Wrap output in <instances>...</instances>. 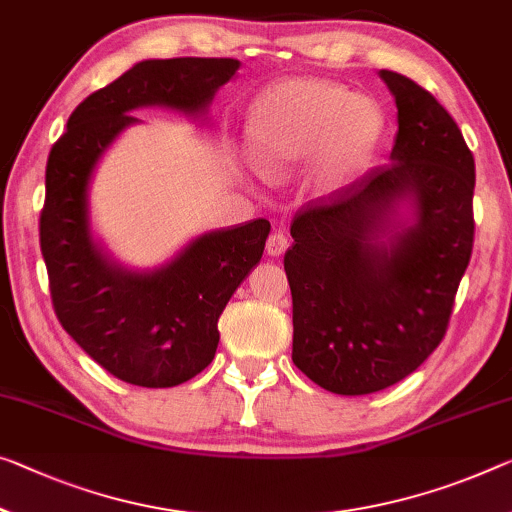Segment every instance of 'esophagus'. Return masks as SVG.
I'll return each instance as SVG.
<instances>
[{"label": "esophagus", "mask_w": 512, "mask_h": 512, "mask_svg": "<svg viewBox=\"0 0 512 512\" xmlns=\"http://www.w3.org/2000/svg\"><path fill=\"white\" fill-rule=\"evenodd\" d=\"M265 249H267V254H270V256H281L283 251L288 249V238L281 231H274L270 238H267Z\"/></svg>", "instance_id": "esophagus-1"}]
</instances>
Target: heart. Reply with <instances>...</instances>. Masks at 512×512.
Segmentation results:
<instances>
[{"instance_id": "1", "label": "heart", "mask_w": 512, "mask_h": 512, "mask_svg": "<svg viewBox=\"0 0 512 512\" xmlns=\"http://www.w3.org/2000/svg\"><path fill=\"white\" fill-rule=\"evenodd\" d=\"M384 137L371 98L322 80H283L258 93L247 112L251 160L279 178L311 160L313 185L343 190L364 174Z\"/></svg>"}]
</instances>
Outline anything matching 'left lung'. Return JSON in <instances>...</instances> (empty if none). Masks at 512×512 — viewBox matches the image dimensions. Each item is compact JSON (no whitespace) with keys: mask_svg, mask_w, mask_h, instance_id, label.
Wrapping results in <instances>:
<instances>
[{"mask_svg":"<svg viewBox=\"0 0 512 512\" xmlns=\"http://www.w3.org/2000/svg\"><path fill=\"white\" fill-rule=\"evenodd\" d=\"M398 107L391 162L297 212L283 256L293 361L341 396L382 391L442 343L474 247V155L451 114L380 70Z\"/></svg>","mask_w":512,"mask_h":512,"instance_id":"obj_1","label":"left lung"}]
</instances>
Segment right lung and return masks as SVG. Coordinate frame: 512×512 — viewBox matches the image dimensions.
Listing matches in <instances>:
<instances>
[{
    "label": "right lung",
    "mask_w": 512,
    "mask_h": 512,
    "mask_svg": "<svg viewBox=\"0 0 512 512\" xmlns=\"http://www.w3.org/2000/svg\"><path fill=\"white\" fill-rule=\"evenodd\" d=\"M238 68V59L139 61L77 105L47 157L41 251L54 313L86 355L137 387H176L210 364L217 320L261 261L270 222L203 233L160 267L128 270L93 238V171L116 137L139 123L130 112L157 105L196 119Z\"/></svg>",
    "instance_id": "add662e5"
}]
</instances>
